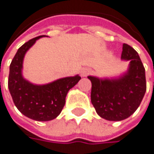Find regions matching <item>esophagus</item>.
<instances>
[{
    "mask_svg": "<svg viewBox=\"0 0 154 154\" xmlns=\"http://www.w3.org/2000/svg\"><path fill=\"white\" fill-rule=\"evenodd\" d=\"M81 76L82 77H86V76H88L89 74H91L92 73V70L90 69V68H84V69H82L81 70Z\"/></svg>",
    "mask_w": 154,
    "mask_h": 154,
    "instance_id": "esophagus-1",
    "label": "esophagus"
}]
</instances>
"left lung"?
Wrapping results in <instances>:
<instances>
[{"instance_id": "1", "label": "left lung", "mask_w": 154, "mask_h": 154, "mask_svg": "<svg viewBox=\"0 0 154 154\" xmlns=\"http://www.w3.org/2000/svg\"><path fill=\"white\" fill-rule=\"evenodd\" d=\"M121 59L130 60L126 74L115 80H100L88 76L92 82L91 102L103 119L119 121L134 112L145 95L146 81L145 67L138 53L123 44Z\"/></svg>"}]
</instances>
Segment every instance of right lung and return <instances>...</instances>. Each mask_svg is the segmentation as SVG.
Returning a JSON list of instances; mask_svg holds the SVG:
<instances>
[{"mask_svg": "<svg viewBox=\"0 0 154 154\" xmlns=\"http://www.w3.org/2000/svg\"><path fill=\"white\" fill-rule=\"evenodd\" d=\"M40 37L24 43L15 54L9 67L8 89L15 106L22 114L37 121H48L55 119L62 111L67 92L79 82L81 77L62 78L42 86L24 80L21 74L23 58Z\"/></svg>", "mask_w": 154, "mask_h": 154, "instance_id": "1", "label": "right lung"}]
</instances>
